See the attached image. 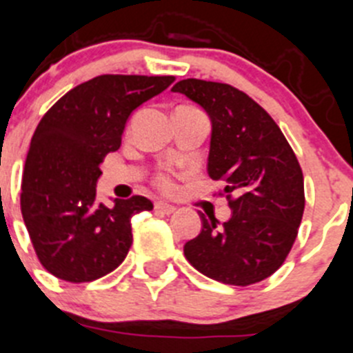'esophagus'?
Wrapping results in <instances>:
<instances>
[{
	"mask_svg": "<svg viewBox=\"0 0 353 353\" xmlns=\"http://www.w3.org/2000/svg\"><path fill=\"white\" fill-rule=\"evenodd\" d=\"M154 210H157V212H161V214H172L174 210H176V207L170 205V203H165V202H157L154 203Z\"/></svg>",
	"mask_w": 353,
	"mask_h": 353,
	"instance_id": "1",
	"label": "esophagus"
}]
</instances>
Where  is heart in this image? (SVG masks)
Here are the masks:
<instances>
[{
    "mask_svg": "<svg viewBox=\"0 0 353 353\" xmlns=\"http://www.w3.org/2000/svg\"><path fill=\"white\" fill-rule=\"evenodd\" d=\"M154 184H157L160 190H163V192H170V190L174 188L172 177H170L169 174H160V176H157V179H154Z\"/></svg>",
    "mask_w": 353,
    "mask_h": 353,
    "instance_id": "obj_1",
    "label": "heart"
}]
</instances>
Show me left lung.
<instances>
[{"label":"left lung","instance_id":"1","mask_svg":"<svg viewBox=\"0 0 353 353\" xmlns=\"http://www.w3.org/2000/svg\"><path fill=\"white\" fill-rule=\"evenodd\" d=\"M172 90L209 113L207 170L226 183L233 210L221 226L214 216L200 214L202 232L184 243V256L223 284L243 288L265 281L281 268L298 236L305 210L298 158L275 120L245 92L196 78L177 81Z\"/></svg>","mask_w":353,"mask_h":353}]
</instances>
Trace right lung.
I'll return each mask as SVG.
<instances>
[{
	"label": "right lung",
	"mask_w": 353,
	"mask_h": 353,
	"mask_svg": "<svg viewBox=\"0 0 353 353\" xmlns=\"http://www.w3.org/2000/svg\"><path fill=\"white\" fill-rule=\"evenodd\" d=\"M174 77L101 74L62 95L31 139L21 210L39 263L57 279L92 282L121 265L132 245L130 217L153 203L134 195L113 207L95 203L101 163L121 144L137 106Z\"/></svg>",
	"instance_id": "1"
}]
</instances>
